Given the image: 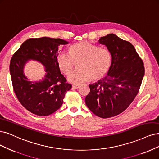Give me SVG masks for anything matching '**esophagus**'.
Segmentation results:
<instances>
[{
    "instance_id": "1",
    "label": "esophagus",
    "mask_w": 159,
    "mask_h": 159,
    "mask_svg": "<svg viewBox=\"0 0 159 159\" xmlns=\"http://www.w3.org/2000/svg\"><path fill=\"white\" fill-rule=\"evenodd\" d=\"M80 86V85H79V84H74V85H72V88L78 89V88H79Z\"/></svg>"
}]
</instances>
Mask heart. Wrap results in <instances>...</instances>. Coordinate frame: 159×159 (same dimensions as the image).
<instances>
[{"instance_id": "1", "label": "heart", "mask_w": 159, "mask_h": 159, "mask_svg": "<svg viewBox=\"0 0 159 159\" xmlns=\"http://www.w3.org/2000/svg\"><path fill=\"white\" fill-rule=\"evenodd\" d=\"M78 61V69L72 71L68 76L71 83L78 84L88 79L97 80L108 72L111 62L110 52L105 48L83 41L71 46L70 54L61 52L57 55V63L64 74H68L73 67V61Z\"/></svg>"}]
</instances>
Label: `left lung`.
Returning <instances> with one entry per match:
<instances>
[{
	"instance_id": "obj_1",
	"label": "left lung",
	"mask_w": 159,
	"mask_h": 159,
	"mask_svg": "<svg viewBox=\"0 0 159 159\" xmlns=\"http://www.w3.org/2000/svg\"><path fill=\"white\" fill-rule=\"evenodd\" d=\"M98 43L105 45L111 54L107 75L90 84L85 104L96 116L108 118L124 112L138 95L143 80V62L134 47L127 41L110 34L101 37Z\"/></svg>"
}]
</instances>
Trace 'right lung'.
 Masks as SVG:
<instances>
[{
  "label": "right lung",
  "mask_w": 159,
  "mask_h": 159,
  "mask_svg": "<svg viewBox=\"0 0 159 159\" xmlns=\"http://www.w3.org/2000/svg\"><path fill=\"white\" fill-rule=\"evenodd\" d=\"M68 42L47 37L30 38L22 43L11 58L10 73L15 94L27 111L38 116H48L60 108L66 93L72 88L57 63L60 45ZM34 59L44 66L46 74L41 80L30 81L23 73L24 66Z\"/></svg>",
  "instance_id": "1"
}]
</instances>
